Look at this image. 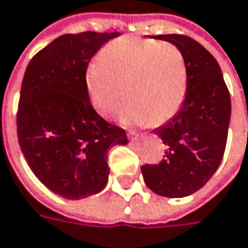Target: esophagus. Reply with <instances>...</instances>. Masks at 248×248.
<instances>
[{"label":"esophagus","instance_id":"1","mask_svg":"<svg viewBox=\"0 0 248 248\" xmlns=\"http://www.w3.org/2000/svg\"><path fill=\"white\" fill-rule=\"evenodd\" d=\"M128 138L129 140H132V142H138V140H140V139L143 138V135H139L137 132H129Z\"/></svg>","mask_w":248,"mask_h":248}]
</instances>
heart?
I'll use <instances>...</instances> for the list:
<instances>
[{
    "label": "heart",
    "mask_w": 248,
    "mask_h": 248,
    "mask_svg": "<svg viewBox=\"0 0 248 248\" xmlns=\"http://www.w3.org/2000/svg\"><path fill=\"white\" fill-rule=\"evenodd\" d=\"M187 85L186 63L175 45L156 40L124 37L102 48L98 62L87 72L92 106L103 117L121 110L124 124H161L184 103Z\"/></svg>",
    "instance_id": "b5f03b06"
}]
</instances>
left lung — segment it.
<instances>
[{
  "mask_svg": "<svg viewBox=\"0 0 248 248\" xmlns=\"http://www.w3.org/2000/svg\"><path fill=\"white\" fill-rule=\"evenodd\" d=\"M182 52L187 85L176 114L153 132L167 145L160 164L140 167L148 187L170 199L193 195L210 181L222 161L231 123V95L215 58L195 40L164 34Z\"/></svg>",
  "mask_w": 248,
  "mask_h": 248,
  "instance_id": "left-lung-1",
  "label": "left lung"
}]
</instances>
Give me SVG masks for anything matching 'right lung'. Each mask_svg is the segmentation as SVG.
<instances>
[{"label": "right lung", "instance_id": "1", "mask_svg": "<svg viewBox=\"0 0 248 248\" xmlns=\"http://www.w3.org/2000/svg\"><path fill=\"white\" fill-rule=\"evenodd\" d=\"M120 33L64 34L34 56L24 73L17 139L44 185L63 199L96 195L109 181V149L127 145L123 128L95 111L87 67L100 46Z\"/></svg>", "mask_w": 248, "mask_h": 248}]
</instances>
